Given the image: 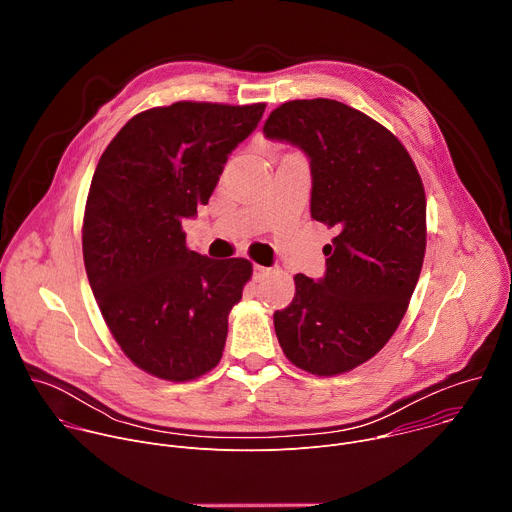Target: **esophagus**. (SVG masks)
<instances>
[{"instance_id": "1", "label": "esophagus", "mask_w": 512, "mask_h": 512, "mask_svg": "<svg viewBox=\"0 0 512 512\" xmlns=\"http://www.w3.org/2000/svg\"><path fill=\"white\" fill-rule=\"evenodd\" d=\"M269 271H271L269 267H263V265H253V277H255V279H261V277H265Z\"/></svg>"}]
</instances>
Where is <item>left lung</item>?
<instances>
[{
  "label": "left lung",
  "mask_w": 512,
  "mask_h": 512,
  "mask_svg": "<svg viewBox=\"0 0 512 512\" xmlns=\"http://www.w3.org/2000/svg\"><path fill=\"white\" fill-rule=\"evenodd\" d=\"M263 133L304 152L310 216L338 233L324 277H294L275 334L296 367L340 375L375 356L405 316L425 255L423 184L389 129L332 99L283 103Z\"/></svg>",
  "instance_id": "1"
}]
</instances>
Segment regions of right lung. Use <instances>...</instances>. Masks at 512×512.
<instances>
[{"label":"right lung","mask_w":512,"mask_h":512,"mask_svg":"<svg viewBox=\"0 0 512 512\" xmlns=\"http://www.w3.org/2000/svg\"><path fill=\"white\" fill-rule=\"evenodd\" d=\"M265 105L180 101L129 119L103 152L87 198L83 257L93 296L121 350L154 377L190 381L223 356L247 259L186 245L233 150Z\"/></svg>","instance_id":"obj_1"}]
</instances>
